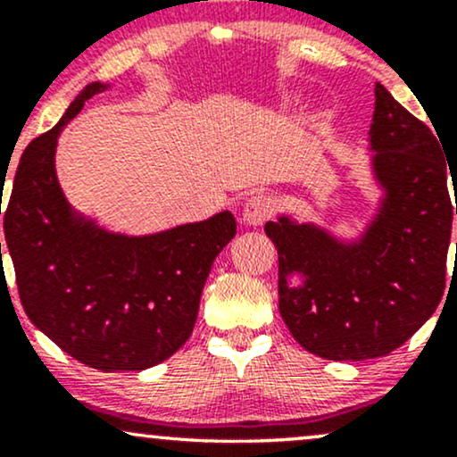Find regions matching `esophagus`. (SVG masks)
<instances>
[{"label":"esophagus","instance_id":"1","mask_svg":"<svg viewBox=\"0 0 457 457\" xmlns=\"http://www.w3.org/2000/svg\"><path fill=\"white\" fill-rule=\"evenodd\" d=\"M275 212V202L269 195H253L246 199L243 211V223L249 228H260L264 225Z\"/></svg>","mask_w":457,"mask_h":457}]
</instances>
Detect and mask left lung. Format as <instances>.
Listing matches in <instances>:
<instances>
[{
    "label": "left lung",
    "instance_id": "8db88e82",
    "mask_svg": "<svg viewBox=\"0 0 457 457\" xmlns=\"http://www.w3.org/2000/svg\"><path fill=\"white\" fill-rule=\"evenodd\" d=\"M374 92L371 174L382 197L363 234L342 240L287 214L264 225L279 253L283 322L303 348L328 361L393 353L432 318L445 292L453 208L457 214L447 154L385 86ZM292 274L302 277L298 287Z\"/></svg>",
    "mask_w": 457,
    "mask_h": 457
}]
</instances>
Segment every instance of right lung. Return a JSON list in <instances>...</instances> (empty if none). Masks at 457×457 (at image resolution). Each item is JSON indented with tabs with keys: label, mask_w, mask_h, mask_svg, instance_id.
Returning a JSON list of instances; mask_svg holds the SVG:
<instances>
[{
	"label": "right lung",
	"mask_w": 457,
	"mask_h": 457,
	"mask_svg": "<svg viewBox=\"0 0 457 457\" xmlns=\"http://www.w3.org/2000/svg\"><path fill=\"white\" fill-rule=\"evenodd\" d=\"M107 87L101 81L83 87L60 122L25 148L4 234L34 327L83 365L139 371L170 359L191 337L204 283L234 238L236 219L223 211L165 232L127 236L68 204L55 174L57 137L87 98Z\"/></svg>",
	"instance_id": "obj_1"
}]
</instances>
